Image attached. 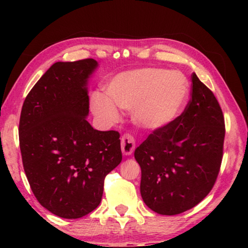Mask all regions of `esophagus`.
Segmentation results:
<instances>
[{
  "label": "esophagus",
  "instance_id": "obj_1",
  "mask_svg": "<svg viewBox=\"0 0 248 248\" xmlns=\"http://www.w3.org/2000/svg\"><path fill=\"white\" fill-rule=\"evenodd\" d=\"M136 148V140L131 134L125 133L121 138V151L124 155H131Z\"/></svg>",
  "mask_w": 248,
  "mask_h": 248
}]
</instances>
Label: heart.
Returning a JSON list of instances; mask_svg holds the SVG:
<instances>
[{
	"label": "heart",
	"mask_w": 248,
	"mask_h": 248,
	"mask_svg": "<svg viewBox=\"0 0 248 248\" xmlns=\"http://www.w3.org/2000/svg\"><path fill=\"white\" fill-rule=\"evenodd\" d=\"M106 97L92 96L94 114L108 123L118 119L121 109H132V119L139 127L157 130L169 125L183 111L189 94V84L179 71L145 68L117 75L106 86Z\"/></svg>",
	"instance_id": "heart-1"
}]
</instances>
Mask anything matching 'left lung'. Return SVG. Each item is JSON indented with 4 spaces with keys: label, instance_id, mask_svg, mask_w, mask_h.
Listing matches in <instances>:
<instances>
[{
    "label": "left lung",
    "instance_id": "obj_1",
    "mask_svg": "<svg viewBox=\"0 0 248 248\" xmlns=\"http://www.w3.org/2000/svg\"><path fill=\"white\" fill-rule=\"evenodd\" d=\"M191 97L173 123L154 130L134 151L142 199L154 212L175 216L194 208L219 175L225 124L215 94L191 75Z\"/></svg>",
    "mask_w": 248,
    "mask_h": 248
}]
</instances>
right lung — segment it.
Here are the masks:
<instances>
[{"mask_svg":"<svg viewBox=\"0 0 248 248\" xmlns=\"http://www.w3.org/2000/svg\"><path fill=\"white\" fill-rule=\"evenodd\" d=\"M94 59L57 62L25 98L19 148L25 174L38 202L64 219L98 207L104 180L123 159L118 131H98L85 118L87 78Z\"/></svg>","mask_w":248,"mask_h":248,"instance_id":"add662e5","label":"right lung"}]
</instances>
